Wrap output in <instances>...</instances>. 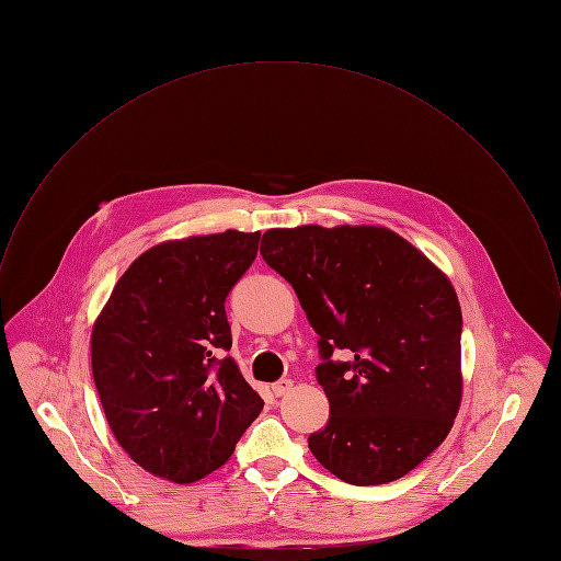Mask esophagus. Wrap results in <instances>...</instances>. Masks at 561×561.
<instances>
[{
	"mask_svg": "<svg viewBox=\"0 0 561 561\" xmlns=\"http://www.w3.org/2000/svg\"><path fill=\"white\" fill-rule=\"evenodd\" d=\"M291 387H294V380H291V378H280V380H276V382L272 385V391H274V396H285Z\"/></svg>",
	"mask_w": 561,
	"mask_h": 561,
	"instance_id": "34e87169",
	"label": "esophagus"
}]
</instances>
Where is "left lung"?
I'll return each instance as SVG.
<instances>
[{"instance_id": "1", "label": "left lung", "mask_w": 561, "mask_h": 561, "mask_svg": "<svg viewBox=\"0 0 561 561\" xmlns=\"http://www.w3.org/2000/svg\"><path fill=\"white\" fill-rule=\"evenodd\" d=\"M263 261L296 291L320 335L331 415L316 459L353 485L396 481L448 435L461 400V309L450 280L376 226L272 228ZM342 350L348 363L333 360Z\"/></svg>"}]
</instances>
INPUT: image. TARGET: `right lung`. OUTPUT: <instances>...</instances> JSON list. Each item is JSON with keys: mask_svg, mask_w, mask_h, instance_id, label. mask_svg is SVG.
Instances as JSON below:
<instances>
[{"mask_svg": "<svg viewBox=\"0 0 561 561\" xmlns=\"http://www.w3.org/2000/svg\"><path fill=\"white\" fill-rule=\"evenodd\" d=\"M261 232L168 241L117 280L91 335L93 380L122 448L148 472L193 483L232 455L263 398L230 357L226 298Z\"/></svg>", "mask_w": 561, "mask_h": 561, "instance_id": "1", "label": "right lung"}]
</instances>
